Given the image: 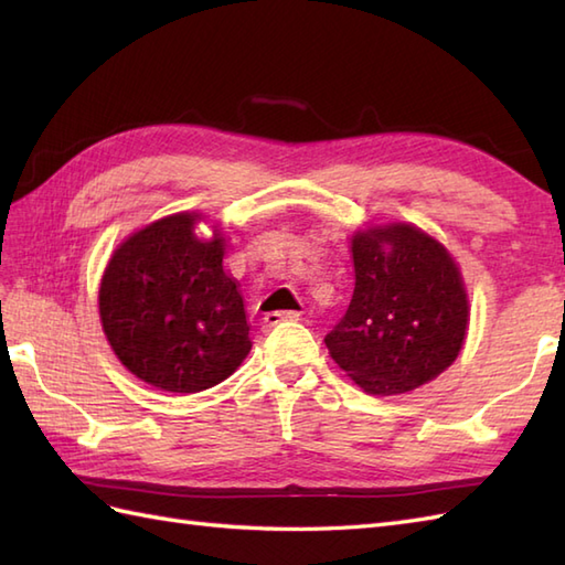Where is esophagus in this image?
I'll return each mask as SVG.
<instances>
[{"label":"esophagus","instance_id":"1","mask_svg":"<svg viewBox=\"0 0 565 565\" xmlns=\"http://www.w3.org/2000/svg\"><path fill=\"white\" fill-rule=\"evenodd\" d=\"M301 320V313L298 310H271V313L264 316V322H267L269 328L279 326V322H298Z\"/></svg>","mask_w":565,"mask_h":565}]
</instances>
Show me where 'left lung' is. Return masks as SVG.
I'll list each match as a JSON object with an SVG mask.
<instances>
[{
	"label": "left lung",
	"instance_id": "8db88e82",
	"mask_svg": "<svg viewBox=\"0 0 565 565\" xmlns=\"http://www.w3.org/2000/svg\"><path fill=\"white\" fill-rule=\"evenodd\" d=\"M354 294L326 334L340 369L374 395L407 393L459 354L468 301L449 252L413 225L369 227L352 239Z\"/></svg>",
	"mask_w": 565,
	"mask_h": 565
}]
</instances>
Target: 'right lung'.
<instances>
[{
	"label": "right lung",
	"mask_w": 565,
	"mask_h": 565,
	"mask_svg": "<svg viewBox=\"0 0 565 565\" xmlns=\"http://www.w3.org/2000/svg\"><path fill=\"white\" fill-rule=\"evenodd\" d=\"M196 215L177 213L114 252L99 313L121 364L154 388L199 393L252 350L243 296L223 271V237L203 243Z\"/></svg>",
	"instance_id": "1"
}]
</instances>
